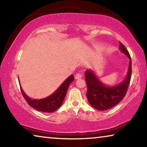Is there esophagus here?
Returning a JSON list of instances; mask_svg holds the SVG:
<instances>
[{
  "mask_svg": "<svg viewBox=\"0 0 147 147\" xmlns=\"http://www.w3.org/2000/svg\"><path fill=\"white\" fill-rule=\"evenodd\" d=\"M74 78H75V79H76V80L81 78H82V74L80 73H77L75 75V77H74Z\"/></svg>",
  "mask_w": 147,
  "mask_h": 147,
  "instance_id": "obj_1",
  "label": "esophagus"
}]
</instances>
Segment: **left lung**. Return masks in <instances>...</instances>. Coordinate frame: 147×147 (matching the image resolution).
<instances>
[{
    "mask_svg": "<svg viewBox=\"0 0 147 147\" xmlns=\"http://www.w3.org/2000/svg\"><path fill=\"white\" fill-rule=\"evenodd\" d=\"M119 49L130 59L128 70L126 78L117 85L106 86L102 82L91 69L85 72L86 81L88 86L87 98L89 104L98 110L104 111L116 106L126 95L131 75V60L130 54L121 42Z\"/></svg>",
    "mask_w": 147,
    "mask_h": 147,
    "instance_id": "obj_1",
    "label": "left lung"
}]
</instances>
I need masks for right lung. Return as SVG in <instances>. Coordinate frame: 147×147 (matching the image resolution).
<instances>
[{"label": "right lung", "instance_id": "add662e5", "mask_svg": "<svg viewBox=\"0 0 147 147\" xmlns=\"http://www.w3.org/2000/svg\"><path fill=\"white\" fill-rule=\"evenodd\" d=\"M74 80L71 74L65 80L58 89L51 95L42 99H32L27 96L21 86V90L24 99L32 108L43 112L52 113L57 110L62 105L69 85Z\"/></svg>", "mask_w": 147, "mask_h": 147}]
</instances>
